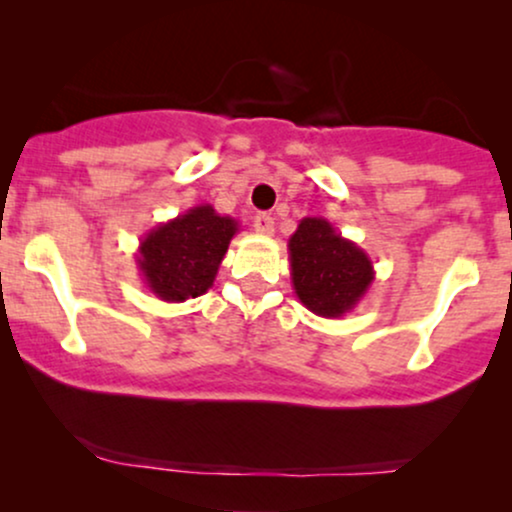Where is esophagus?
<instances>
[{"label":"esophagus","instance_id":"1","mask_svg":"<svg viewBox=\"0 0 512 512\" xmlns=\"http://www.w3.org/2000/svg\"><path fill=\"white\" fill-rule=\"evenodd\" d=\"M252 226H255V231L262 233V236H272L274 233V219L269 214H257L255 219H252Z\"/></svg>","mask_w":512,"mask_h":512}]
</instances>
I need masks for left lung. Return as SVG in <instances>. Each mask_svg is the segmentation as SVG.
I'll return each mask as SVG.
<instances>
[{
	"label": "left lung",
	"instance_id": "8db88e82",
	"mask_svg": "<svg viewBox=\"0 0 512 512\" xmlns=\"http://www.w3.org/2000/svg\"><path fill=\"white\" fill-rule=\"evenodd\" d=\"M289 260L298 301L320 317L351 313L375 279L368 252L320 216L298 223L289 238Z\"/></svg>",
	"mask_w": 512,
	"mask_h": 512
}]
</instances>
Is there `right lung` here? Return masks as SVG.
<instances>
[{
	"mask_svg": "<svg viewBox=\"0 0 512 512\" xmlns=\"http://www.w3.org/2000/svg\"><path fill=\"white\" fill-rule=\"evenodd\" d=\"M238 231V221L216 214L211 204H197L175 219L158 223L137 250V267L146 289L166 303H182L207 293Z\"/></svg>",
	"mask_w": 512,
	"mask_h": 512,
	"instance_id": "right-lung-1",
	"label": "right lung"
}]
</instances>
